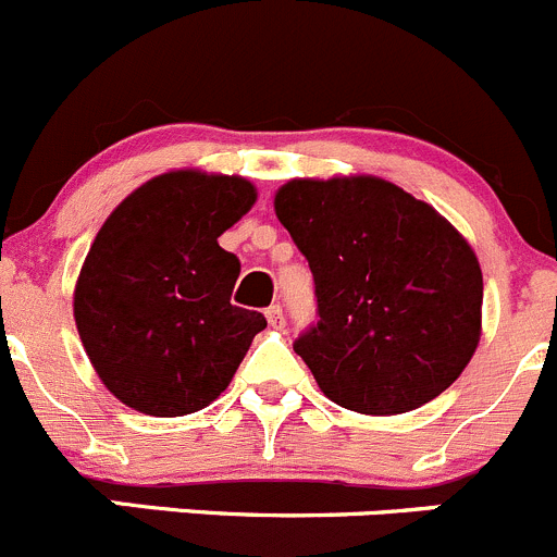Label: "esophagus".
Here are the masks:
<instances>
[{
	"label": "esophagus",
	"mask_w": 557,
	"mask_h": 557,
	"mask_svg": "<svg viewBox=\"0 0 557 557\" xmlns=\"http://www.w3.org/2000/svg\"><path fill=\"white\" fill-rule=\"evenodd\" d=\"M267 319H269V326H283V308L280 305H272V308H267Z\"/></svg>",
	"instance_id": "1"
}]
</instances>
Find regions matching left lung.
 I'll list each match as a JSON object with an SVG mask.
<instances>
[{"mask_svg": "<svg viewBox=\"0 0 557 557\" xmlns=\"http://www.w3.org/2000/svg\"><path fill=\"white\" fill-rule=\"evenodd\" d=\"M274 211L313 272L319 321L294 351L330 401L401 414L459 379L481 337L483 277L445 216L373 175L288 181Z\"/></svg>", "mask_w": 557, "mask_h": 557, "instance_id": "1", "label": "left lung"}]
</instances>
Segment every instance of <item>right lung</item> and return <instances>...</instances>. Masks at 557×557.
Returning <instances> with one entry per match:
<instances>
[{
  "label": "right lung",
  "instance_id": "1",
  "mask_svg": "<svg viewBox=\"0 0 557 557\" xmlns=\"http://www.w3.org/2000/svg\"><path fill=\"white\" fill-rule=\"evenodd\" d=\"M238 175L175 170L150 178L98 231L74 319L114 398L153 418L208 407L231 384L263 313L231 305L242 263L216 238L255 202Z\"/></svg>",
  "mask_w": 557,
  "mask_h": 557
}]
</instances>
